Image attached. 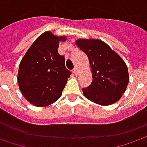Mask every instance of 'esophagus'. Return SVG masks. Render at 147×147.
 <instances>
[{
	"label": "esophagus",
	"mask_w": 147,
	"mask_h": 147,
	"mask_svg": "<svg viewBox=\"0 0 147 147\" xmlns=\"http://www.w3.org/2000/svg\"><path fill=\"white\" fill-rule=\"evenodd\" d=\"M78 71H79V69H78L77 67H75L73 69V73L75 74V75H77Z\"/></svg>",
	"instance_id": "34e87169"
}]
</instances>
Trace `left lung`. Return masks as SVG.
I'll return each instance as SVG.
<instances>
[{"mask_svg": "<svg viewBox=\"0 0 147 147\" xmlns=\"http://www.w3.org/2000/svg\"><path fill=\"white\" fill-rule=\"evenodd\" d=\"M76 44L87 55L92 73V84L83 88L84 96L100 105L119 100L129 80L123 59L101 40L78 39Z\"/></svg>", "mask_w": 147, "mask_h": 147, "instance_id": "obj_1", "label": "left lung"}]
</instances>
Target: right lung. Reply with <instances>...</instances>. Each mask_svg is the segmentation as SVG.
Wrapping results in <instances>:
<instances>
[{"instance_id": "add662e5", "label": "right lung", "mask_w": 147, "mask_h": 147, "mask_svg": "<svg viewBox=\"0 0 147 147\" xmlns=\"http://www.w3.org/2000/svg\"><path fill=\"white\" fill-rule=\"evenodd\" d=\"M66 39L65 36L45 32L33 42L20 63L19 88L35 106H47L56 101L71 74L66 68L64 56L58 53L59 42Z\"/></svg>"}]
</instances>
